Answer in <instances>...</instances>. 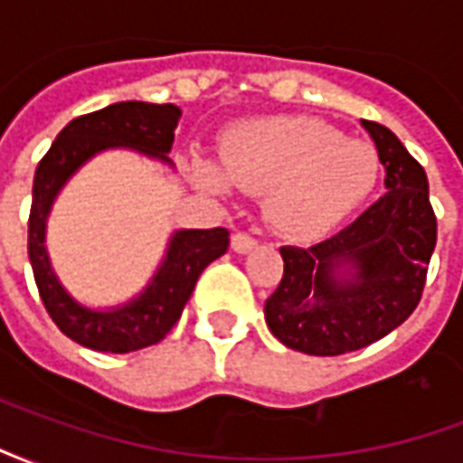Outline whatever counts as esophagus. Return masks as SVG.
I'll list each match as a JSON object with an SVG mask.
<instances>
[{
    "label": "esophagus",
    "instance_id": "34e87169",
    "mask_svg": "<svg viewBox=\"0 0 463 463\" xmlns=\"http://www.w3.org/2000/svg\"><path fill=\"white\" fill-rule=\"evenodd\" d=\"M231 245H232V250L241 252L242 255V252H250L252 248L258 245V241H255V238H250L248 232H235V235L231 238Z\"/></svg>",
    "mask_w": 463,
    "mask_h": 463
}]
</instances>
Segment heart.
Wrapping results in <instances>:
<instances>
[{"mask_svg":"<svg viewBox=\"0 0 463 463\" xmlns=\"http://www.w3.org/2000/svg\"><path fill=\"white\" fill-rule=\"evenodd\" d=\"M222 171L208 158H193V178L213 193L231 183L265 193L262 213L272 231L292 241L320 238L359 211L379 181L377 151L347 141L317 118H260L228 131L221 148Z\"/></svg>","mask_w":463,"mask_h":463,"instance_id":"1","label":"heart"}]
</instances>
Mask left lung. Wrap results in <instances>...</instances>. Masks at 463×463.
<instances>
[{"mask_svg":"<svg viewBox=\"0 0 463 463\" xmlns=\"http://www.w3.org/2000/svg\"><path fill=\"white\" fill-rule=\"evenodd\" d=\"M384 165L387 193L345 231L312 248H280L285 272L265 322L285 347L315 357L387 337L414 312L437 245L429 181L387 126L362 121Z\"/></svg>","mask_w":463,"mask_h":463,"instance_id":"1","label":"left lung"}]
</instances>
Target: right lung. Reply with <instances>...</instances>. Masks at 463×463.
<instances>
[{
    "mask_svg": "<svg viewBox=\"0 0 463 463\" xmlns=\"http://www.w3.org/2000/svg\"><path fill=\"white\" fill-rule=\"evenodd\" d=\"M181 109L173 104L121 101L74 118L39 161L29 213V262L46 312L66 337L96 352L126 354L161 342L181 317L201 272L228 250V231H175L158 270L136 298L96 310L66 290L46 250V218L66 181L96 153L131 148L173 165L168 158Z\"/></svg>",
    "mask_w": 463,
    "mask_h": 463,
    "instance_id": "1",
    "label": "right lung"
}]
</instances>
